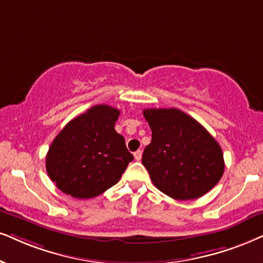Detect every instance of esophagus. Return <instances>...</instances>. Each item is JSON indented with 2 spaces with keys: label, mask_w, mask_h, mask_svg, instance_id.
Instances as JSON below:
<instances>
[{
  "label": "esophagus",
  "mask_w": 263,
  "mask_h": 263,
  "mask_svg": "<svg viewBox=\"0 0 263 263\" xmlns=\"http://www.w3.org/2000/svg\"><path fill=\"white\" fill-rule=\"evenodd\" d=\"M135 159H136V160H137V161H139V160H141V159H142V152L141 151H137V152H136L135 153Z\"/></svg>",
  "instance_id": "34e87169"
}]
</instances>
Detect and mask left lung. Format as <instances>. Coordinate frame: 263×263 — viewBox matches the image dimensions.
Instances as JSON below:
<instances>
[{
	"label": "left lung",
	"instance_id": "1",
	"mask_svg": "<svg viewBox=\"0 0 263 263\" xmlns=\"http://www.w3.org/2000/svg\"><path fill=\"white\" fill-rule=\"evenodd\" d=\"M152 142L142 164L159 191L176 200L200 198L218 183L223 153L204 126L176 108L144 109Z\"/></svg>",
	"mask_w": 263,
	"mask_h": 263
}]
</instances>
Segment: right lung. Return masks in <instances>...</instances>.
<instances>
[{
	"label": "right lung",
	"instance_id": "obj_1",
	"mask_svg": "<svg viewBox=\"0 0 263 263\" xmlns=\"http://www.w3.org/2000/svg\"><path fill=\"white\" fill-rule=\"evenodd\" d=\"M120 110L98 104L72 119L53 139L46 156L49 178L78 199L102 194L119 182L134 155L114 126Z\"/></svg>",
	"mask_w": 263,
	"mask_h": 263
}]
</instances>
